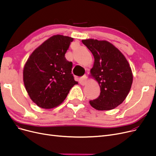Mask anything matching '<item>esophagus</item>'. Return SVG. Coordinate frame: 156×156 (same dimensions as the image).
Wrapping results in <instances>:
<instances>
[{
  "label": "esophagus",
  "mask_w": 156,
  "mask_h": 156,
  "mask_svg": "<svg viewBox=\"0 0 156 156\" xmlns=\"http://www.w3.org/2000/svg\"><path fill=\"white\" fill-rule=\"evenodd\" d=\"M79 83L81 85H85L87 83V76L84 75L79 79Z\"/></svg>",
  "instance_id": "34e87169"
}]
</instances>
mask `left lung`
Returning a JSON list of instances; mask_svg holds the SVG:
<instances>
[{"instance_id": "obj_1", "label": "left lung", "mask_w": 156, "mask_h": 156, "mask_svg": "<svg viewBox=\"0 0 156 156\" xmlns=\"http://www.w3.org/2000/svg\"><path fill=\"white\" fill-rule=\"evenodd\" d=\"M81 42L94 55L90 76L101 88L100 95L90 104L99 111L116 108L125 101L132 87L133 74L128 61L108 41L87 39Z\"/></svg>"}]
</instances>
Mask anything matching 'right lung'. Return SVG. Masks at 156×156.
Returning a JSON list of instances; mask_svg holds the SVG:
<instances>
[{
  "mask_svg": "<svg viewBox=\"0 0 156 156\" xmlns=\"http://www.w3.org/2000/svg\"><path fill=\"white\" fill-rule=\"evenodd\" d=\"M73 38L61 35L45 40L31 53L23 69V81L30 99L38 107L60 105L78 82L71 74L72 62L65 54Z\"/></svg>",
  "mask_w": 156,
  "mask_h": 156,
  "instance_id": "add662e5",
  "label": "right lung"
}]
</instances>
